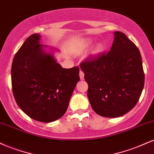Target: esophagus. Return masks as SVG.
<instances>
[{"label":"esophagus","instance_id":"1","mask_svg":"<svg viewBox=\"0 0 154 154\" xmlns=\"http://www.w3.org/2000/svg\"><path fill=\"white\" fill-rule=\"evenodd\" d=\"M79 76H80V79L81 80H83L84 79V73L83 72V70H80V72H79Z\"/></svg>","mask_w":154,"mask_h":154}]
</instances>
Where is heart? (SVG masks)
Wrapping results in <instances>:
<instances>
[{
    "label": "heart",
    "instance_id": "1",
    "mask_svg": "<svg viewBox=\"0 0 154 154\" xmlns=\"http://www.w3.org/2000/svg\"><path fill=\"white\" fill-rule=\"evenodd\" d=\"M91 41L86 40L84 43V45H83L82 48H81V49H79V50H77L76 51H75V55H80L81 52L84 51V49L87 48L90 45H91ZM102 50H103L102 45L101 44H97V45H95V47L93 48V50H92L91 54L94 56H97V55H99V54H100L101 52H102Z\"/></svg>",
    "mask_w": 154,
    "mask_h": 154
}]
</instances>
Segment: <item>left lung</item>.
I'll return each mask as SVG.
<instances>
[{
  "label": "left lung",
  "mask_w": 154,
  "mask_h": 154,
  "mask_svg": "<svg viewBox=\"0 0 154 154\" xmlns=\"http://www.w3.org/2000/svg\"><path fill=\"white\" fill-rule=\"evenodd\" d=\"M114 34L109 52L80 64L92 109L100 116L111 118L124 115L136 105L145 80L138 48L122 32Z\"/></svg>",
  "instance_id": "8db88e82"
}]
</instances>
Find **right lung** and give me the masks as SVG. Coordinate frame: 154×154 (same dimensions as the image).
<instances>
[{
	"label": "right lung",
	"mask_w": 154,
	"mask_h": 154,
	"mask_svg": "<svg viewBox=\"0 0 154 154\" xmlns=\"http://www.w3.org/2000/svg\"><path fill=\"white\" fill-rule=\"evenodd\" d=\"M40 35L25 40L14 57L12 91L21 110L34 120L51 122L66 112L69 101L80 80L79 68H63L53 55L45 52Z\"/></svg>",
	"instance_id": "right-lung-1"
}]
</instances>
